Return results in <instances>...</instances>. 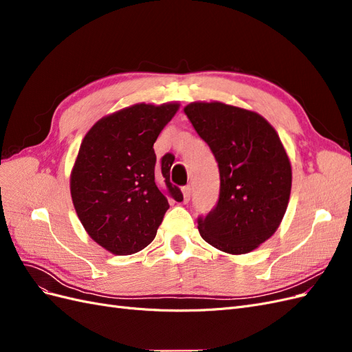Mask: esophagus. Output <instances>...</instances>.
I'll use <instances>...</instances> for the list:
<instances>
[{
  "label": "esophagus",
  "instance_id": "esophagus-1",
  "mask_svg": "<svg viewBox=\"0 0 352 352\" xmlns=\"http://www.w3.org/2000/svg\"><path fill=\"white\" fill-rule=\"evenodd\" d=\"M182 194H184V202H188L190 199V194H192V189H190V186H184L182 188Z\"/></svg>",
  "mask_w": 352,
  "mask_h": 352
}]
</instances>
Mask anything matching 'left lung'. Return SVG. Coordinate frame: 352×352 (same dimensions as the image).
Here are the masks:
<instances>
[{
	"label": "left lung",
	"instance_id": "obj_1",
	"mask_svg": "<svg viewBox=\"0 0 352 352\" xmlns=\"http://www.w3.org/2000/svg\"><path fill=\"white\" fill-rule=\"evenodd\" d=\"M184 111L220 172L219 201L198 217L199 235L223 252H251L279 228L289 202L292 168L280 138L258 113L219 101Z\"/></svg>",
	"mask_w": 352,
	"mask_h": 352
}]
</instances>
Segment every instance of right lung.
Returning <instances> with one entry per match:
<instances>
[{"label": "right lung", "instance_id": "add662e5", "mask_svg": "<svg viewBox=\"0 0 352 352\" xmlns=\"http://www.w3.org/2000/svg\"><path fill=\"white\" fill-rule=\"evenodd\" d=\"M177 102L135 104L100 119L80 144L70 175L74 210L88 235L116 255L144 250L157 235L168 199L184 201L170 182V158L157 163L154 142Z\"/></svg>", "mask_w": 352, "mask_h": 352}]
</instances>
